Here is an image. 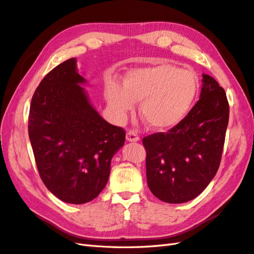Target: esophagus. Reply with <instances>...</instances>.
<instances>
[{
    "label": "esophagus",
    "mask_w": 254,
    "mask_h": 254,
    "mask_svg": "<svg viewBox=\"0 0 254 254\" xmlns=\"http://www.w3.org/2000/svg\"><path fill=\"white\" fill-rule=\"evenodd\" d=\"M127 141H137V140H139V136L135 131H131V129H129V131H127Z\"/></svg>",
    "instance_id": "esophagus-1"
}]
</instances>
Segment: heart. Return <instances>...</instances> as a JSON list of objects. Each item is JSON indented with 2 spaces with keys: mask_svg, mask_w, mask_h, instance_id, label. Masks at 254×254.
<instances>
[{
  "mask_svg": "<svg viewBox=\"0 0 254 254\" xmlns=\"http://www.w3.org/2000/svg\"><path fill=\"white\" fill-rule=\"evenodd\" d=\"M198 93V80L192 71L171 64L132 69L122 87L110 84L107 100L116 113L125 115L134 101H140L139 114L147 125L164 131L183 121Z\"/></svg>",
  "mask_w": 254,
  "mask_h": 254,
  "instance_id": "1",
  "label": "heart"
}]
</instances>
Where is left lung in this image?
Returning a JSON list of instances; mask_svg holds the SVG:
<instances>
[{"instance_id":"obj_1","label":"left lung","mask_w":254,"mask_h":254,"mask_svg":"<svg viewBox=\"0 0 254 254\" xmlns=\"http://www.w3.org/2000/svg\"><path fill=\"white\" fill-rule=\"evenodd\" d=\"M229 115L224 89L204 74L199 100L186 118L166 133L142 138L147 183L154 196L180 204L206 189L220 165Z\"/></svg>"}]
</instances>
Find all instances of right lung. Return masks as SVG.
I'll use <instances>...</instances> for the list:
<instances>
[{"label":"right lung","mask_w":254,"mask_h":254,"mask_svg":"<svg viewBox=\"0 0 254 254\" xmlns=\"http://www.w3.org/2000/svg\"><path fill=\"white\" fill-rule=\"evenodd\" d=\"M71 58L43 78L32 96L29 137L40 177L58 198L84 204L105 188L126 131L91 106Z\"/></svg>","instance_id":"1"}]
</instances>
